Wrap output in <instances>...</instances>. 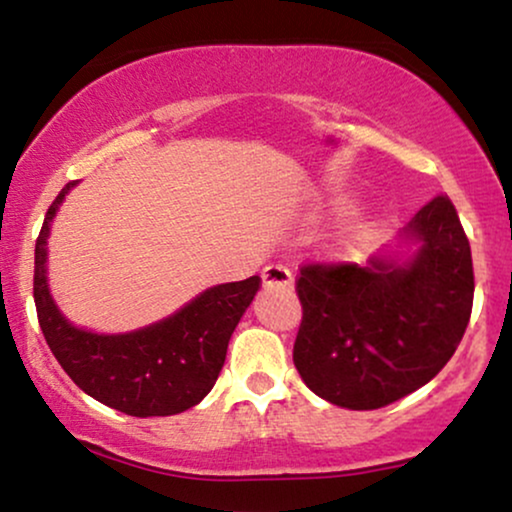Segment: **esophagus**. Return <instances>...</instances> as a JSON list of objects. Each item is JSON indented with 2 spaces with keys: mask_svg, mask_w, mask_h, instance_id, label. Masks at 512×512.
Masks as SVG:
<instances>
[{
  "mask_svg": "<svg viewBox=\"0 0 512 512\" xmlns=\"http://www.w3.org/2000/svg\"><path fill=\"white\" fill-rule=\"evenodd\" d=\"M261 280L266 290H273V287H282L285 290V287L292 285V273L285 266H280V263H270V266L263 268Z\"/></svg>",
  "mask_w": 512,
  "mask_h": 512,
  "instance_id": "esophagus-1",
  "label": "esophagus"
}]
</instances>
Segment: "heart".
<instances>
[{
    "instance_id": "b5f03b06",
    "label": "heart",
    "mask_w": 512,
    "mask_h": 512,
    "mask_svg": "<svg viewBox=\"0 0 512 512\" xmlns=\"http://www.w3.org/2000/svg\"><path fill=\"white\" fill-rule=\"evenodd\" d=\"M371 237H374V222L369 220H354L342 225L338 232H335L333 251L338 258H354L369 246Z\"/></svg>"
}]
</instances>
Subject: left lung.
<instances>
[{
    "instance_id": "1",
    "label": "left lung",
    "mask_w": 512,
    "mask_h": 512,
    "mask_svg": "<svg viewBox=\"0 0 512 512\" xmlns=\"http://www.w3.org/2000/svg\"><path fill=\"white\" fill-rule=\"evenodd\" d=\"M294 366L318 398L378 410L434 378L472 314V251L455 206L436 196L398 242L357 263L304 266Z\"/></svg>"
}]
</instances>
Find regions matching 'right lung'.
<instances>
[{"label":"right lung","instance_id":"right-lung-1","mask_svg":"<svg viewBox=\"0 0 512 512\" xmlns=\"http://www.w3.org/2000/svg\"><path fill=\"white\" fill-rule=\"evenodd\" d=\"M69 182L47 210L35 242L33 297L47 345L83 393L131 417H170L210 393L239 318L258 292V275L215 285L182 309L129 333L78 328L59 311L47 282V239Z\"/></svg>","mask_w":512,"mask_h":512}]
</instances>
